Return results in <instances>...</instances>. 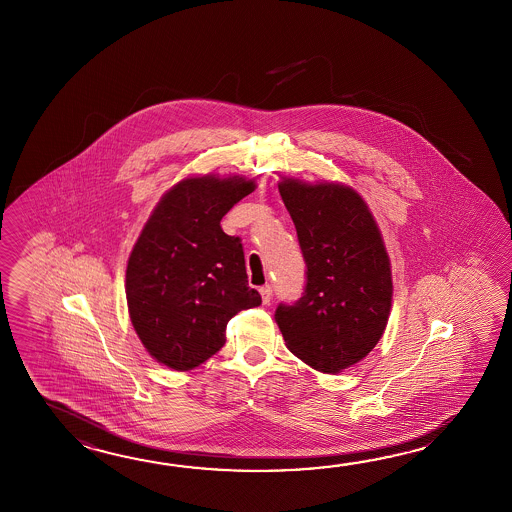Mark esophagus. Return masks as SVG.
I'll return each mask as SVG.
<instances>
[{
  "label": "esophagus",
  "instance_id": "34e87169",
  "mask_svg": "<svg viewBox=\"0 0 512 512\" xmlns=\"http://www.w3.org/2000/svg\"><path fill=\"white\" fill-rule=\"evenodd\" d=\"M259 292H261L262 303L270 304L273 293L272 284H264V286H261V290H259Z\"/></svg>",
  "mask_w": 512,
  "mask_h": 512
}]
</instances>
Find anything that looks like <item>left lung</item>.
<instances>
[{"label":"left lung","instance_id":"1","mask_svg":"<svg viewBox=\"0 0 512 512\" xmlns=\"http://www.w3.org/2000/svg\"><path fill=\"white\" fill-rule=\"evenodd\" d=\"M306 262L303 297L281 303L275 321L288 350L326 374L341 372L372 352L385 332L392 273L376 220L354 189L284 178Z\"/></svg>","mask_w":512,"mask_h":512}]
</instances>
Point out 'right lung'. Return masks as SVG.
<instances>
[{"label":"right lung","instance_id":"1","mask_svg":"<svg viewBox=\"0 0 512 512\" xmlns=\"http://www.w3.org/2000/svg\"><path fill=\"white\" fill-rule=\"evenodd\" d=\"M255 189L242 177L186 178L167 191L127 261L131 323L147 352L191 370L226 343V324L262 303L248 286L240 237L220 220Z\"/></svg>","mask_w":512,"mask_h":512}]
</instances>
